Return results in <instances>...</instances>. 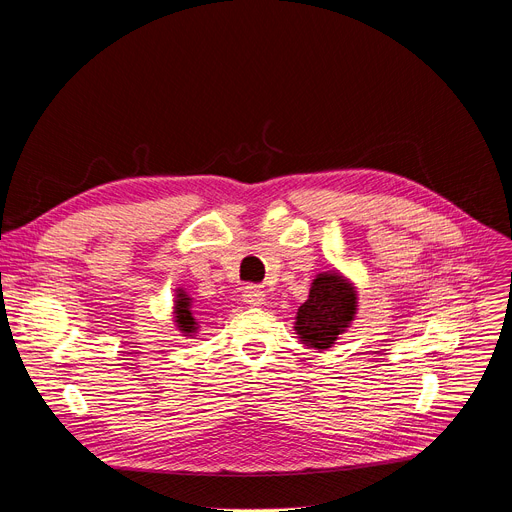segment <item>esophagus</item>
<instances>
[{"mask_svg":"<svg viewBox=\"0 0 512 512\" xmlns=\"http://www.w3.org/2000/svg\"><path fill=\"white\" fill-rule=\"evenodd\" d=\"M242 301H245L249 307H261L265 305V292L259 286H247L242 290Z\"/></svg>","mask_w":512,"mask_h":512,"instance_id":"1","label":"esophagus"}]
</instances>
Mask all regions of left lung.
Instances as JSON below:
<instances>
[{
  "instance_id": "obj_1",
  "label": "left lung",
  "mask_w": 512,
  "mask_h": 512,
  "mask_svg": "<svg viewBox=\"0 0 512 512\" xmlns=\"http://www.w3.org/2000/svg\"><path fill=\"white\" fill-rule=\"evenodd\" d=\"M357 288L338 270L321 272L309 288V299L299 307L294 332L301 344L315 351H328L357 315Z\"/></svg>"
}]
</instances>
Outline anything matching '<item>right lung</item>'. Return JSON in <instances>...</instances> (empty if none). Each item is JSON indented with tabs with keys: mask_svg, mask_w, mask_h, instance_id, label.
<instances>
[{
	"mask_svg": "<svg viewBox=\"0 0 512 512\" xmlns=\"http://www.w3.org/2000/svg\"><path fill=\"white\" fill-rule=\"evenodd\" d=\"M176 301H174V321H176V328L180 330L182 336H195L197 334V319L193 315V299L188 297V294L178 288L176 290Z\"/></svg>",
	"mask_w": 512,
	"mask_h": 512,
	"instance_id": "obj_1",
	"label": "right lung"
}]
</instances>
